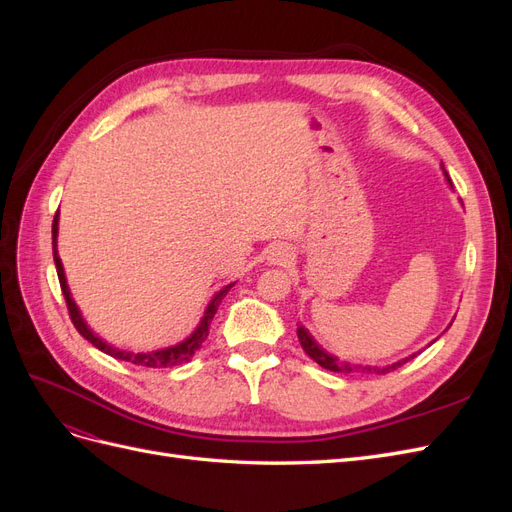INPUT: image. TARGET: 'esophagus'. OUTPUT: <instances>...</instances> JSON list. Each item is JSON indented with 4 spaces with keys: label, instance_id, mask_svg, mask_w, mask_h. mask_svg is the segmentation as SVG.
I'll return each mask as SVG.
<instances>
[{
    "label": "esophagus",
    "instance_id": "obj_1",
    "mask_svg": "<svg viewBox=\"0 0 512 512\" xmlns=\"http://www.w3.org/2000/svg\"><path fill=\"white\" fill-rule=\"evenodd\" d=\"M290 247L280 243V245H273L269 250V262H273V265H282V262H288L290 258Z\"/></svg>",
    "mask_w": 512,
    "mask_h": 512
}]
</instances>
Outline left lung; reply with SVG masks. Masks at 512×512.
I'll use <instances>...</instances> for the list:
<instances>
[{
  "label": "left lung",
  "instance_id": "8db88e82",
  "mask_svg": "<svg viewBox=\"0 0 512 512\" xmlns=\"http://www.w3.org/2000/svg\"><path fill=\"white\" fill-rule=\"evenodd\" d=\"M446 177H448V175H446ZM448 181H451V179H448ZM297 335H299V342H301V346H303V350H305V354L309 356V359H314V361H316L320 367H324V369L337 371V374H354V371H363V374H391V371H395L397 367L408 363L410 359H414V356H416V354H412V356H408V359L399 361V363H393V365H386V367L352 365V363H346V361H339L337 356L329 354L327 350H322V348L314 342V337L309 335V331H307L305 327H301V324H299V329H297Z\"/></svg>",
  "mask_w": 512,
  "mask_h": 512
}]
</instances>
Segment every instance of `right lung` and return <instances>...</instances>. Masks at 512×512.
I'll return each instance as SVG.
<instances>
[{"label":"right lung","instance_id":"obj_1","mask_svg":"<svg viewBox=\"0 0 512 512\" xmlns=\"http://www.w3.org/2000/svg\"><path fill=\"white\" fill-rule=\"evenodd\" d=\"M53 258H55V267H57V277H59V286H61V292H64V299H66V305H68V314H70V320L74 324V329L79 331L87 342L94 344L98 350H102L104 354L108 356H115V359L119 361H130L134 365H143V367H175V365H181V363H188L194 352L203 346V342L209 335V327H211V320L215 316V312H218V307L222 303V299L226 297V292L230 290V286H226L224 290H220L218 294H215L213 301L209 303L207 312H205V318L200 320L198 329L185 339V342L173 346V348H166V350H158V352H138V354H132V352H126V350H117L113 346H108L106 342H102V339L98 335L91 333L87 329L85 320L81 318L79 314V307L74 305L72 297H70V290H68V284H66V275H64V267H61V260L57 256V213L53 218Z\"/></svg>","mask_w":512,"mask_h":512}]
</instances>
